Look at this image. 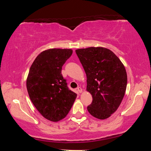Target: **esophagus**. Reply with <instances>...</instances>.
Listing matches in <instances>:
<instances>
[{
    "label": "esophagus",
    "mask_w": 151,
    "mask_h": 151,
    "mask_svg": "<svg viewBox=\"0 0 151 151\" xmlns=\"http://www.w3.org/2000/svg\"><path fill=\"white\" fill-rule=\"evenodd\" d=\"M77 91H78V92L79 93H81L82 92H83V89L81 88V87H78V88H77Z\"/></svg>",
    "instance_id": "esophagus-1"
}]
</instances>
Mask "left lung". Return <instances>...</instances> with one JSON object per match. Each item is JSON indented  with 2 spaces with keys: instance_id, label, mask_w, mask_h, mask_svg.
<instances>
[{
  "instance_id": "left-lung-1",
  "label": "left lung",
  "mask_w": 151,
  "mask_h": 151,
  "mask_svg": "<svg viewBox=\"0 0 151 151\" xmlns=\"http://www.w3.org/2000/svg\"><path fill=\"white\" fill-rule=\"evenodd\" d=\"M75 51L86 75V91L93 96L88 111L96 119L109 118L118 109L126 91L124 66L108 48L92 47Z\"/></svg>"
}]
</instances>
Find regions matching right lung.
<instances>
[{
  "instance_id": "add662e5",
  "label": "right lung",
  "mask_w": 151,
  "mask_h": 151,
  "mask_svg": "<svg viewBox=\"0 0 151 151\" xmlns=\"http://www.w3.org/2000/svg\"><path fill=\"white\" fill-rule=\"evenodd\" d=\"M72 49L50 48L37 56L30 66L27 88L32 104L40 114L52 122L65 118L76 98L61 74Z\"/></svg>"
}]
</instances>
